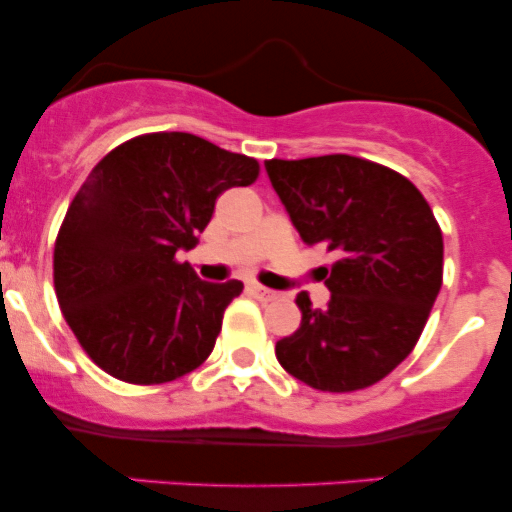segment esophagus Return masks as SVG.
I'll return each mask as SVG.
<instances>
[{
	"instance_id": "34e87169",
	"label": "esophagus",
	"mask_w": 512,
	"mask_h": 512,
	"mask_svg": "<svg viewBox=\"0 0 512 512\" xmlns=\"http://www.w3.org/2000/svg\"><path fill=\"white\" fill-rule=\"evenodd\" d=\"M248 291H250L255 298H260V301H274V298L279 296V293H276V291L264 289V286H260V284H250Z\"/></svg>"
}]
</instances>
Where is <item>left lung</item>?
Masks as SVG:
<instances>
[{
  "label": "left lung",
  "instance_id": "obj_1",
  "mask_svg": "<svg viewBox=\"0 0 512 512\" xmlns=\"http://www.w3.org/2000/svg\"><path fill=\"white\" fill-rule=\"evenodd\" d=\"M305 245L337 255L327 308L298 293L301 327L276 342L286 373L322 392H354L392 373L419 342L443 284V233L404 175L332 154L264 163Z\"/></svg>",
  "mask_w": 512,
  "mask_h": 512
}]
</instances>
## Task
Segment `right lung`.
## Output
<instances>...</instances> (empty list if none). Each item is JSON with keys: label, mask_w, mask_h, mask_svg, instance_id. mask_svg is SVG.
I'll use <instances>...</instances> for the list:
<instances>
[{"label": "right lung", "mask_w": 512, "mask_h": 512, "mask_svg": "<svg viewBox=\"0 0 512 512\" xmlns=\"http://www.w3.org/2000/svg\"><path fill=\"white\" fill-rule=\"evenodd\" d=\"M257 173L255 158L187 132L129 139L91 170L57 236L55 291L96 366L158 385L207 361L243 284L202 281L175 255L195 248L216 197Z\"/></svg>", "instance_id": "1"}]
</instances>
